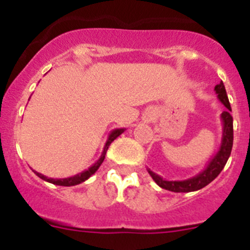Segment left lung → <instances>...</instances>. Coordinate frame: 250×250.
I'll return each instance as SVG.
<instances>
[{"label": "left lung", "instance_id": "obj_1", "mask_svg": "<svg viewBox=\"0 0 250 250\" xmlns=\"http://www.w3.org/2000/svg\"><path fill=\"white\" fill-rule=\"evenodd\" d=\"M215 94L218 95V99L220 103L227 107L225 111L222 112L220 118L223 123V135H222V144H220L219 150L216 151L215 155L213 156L207 167L203 171H200L198 175L193 178L185 179V180H165L160 175L155 174L150 169H147V173L152 178V180L156 183L160 188L165 190L174 191V193H190V191H196L207 187L209 183H211L216 176L219 175L220 171L224 169L229 156H230L231 147H233V118H231L230 104L228 100V95L225 91L224 83L220 81L218 85L214 87Z\"/></svg>", "mask_w": 250, "mask_h": 250}]
</instances>
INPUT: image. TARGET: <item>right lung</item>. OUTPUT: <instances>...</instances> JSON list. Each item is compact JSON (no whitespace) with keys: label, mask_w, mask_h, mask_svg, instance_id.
<instances>
[{"label":"right lung","mask_w":250,"mask_h":250,"mask_svg":"<svg viewBox=\"0 0 250 250\" xmlns=\"http://www.w3.org/2000/svg\"><path fill=\"white\" fill-rule=\"evenodd\" d=\"M124 131H125V129H115L110 132L109 138H107V140H106L105 146H104V150H103V152H101V156L99 158V160L96 161L94 165H91L89 169L85 170V171H83V173L76 174V175H74V176H70V178H63V179L47 178V176L37 173V171H35L34 170L35 174H36L39 178L42 179V180H45V182H48V183H51V184H55V185H61V187H74V185L81 184V183H83L85 180H87L90 176L94 175V174L96 173V170H98L99 167H100V165L103 164V161H104V159H105V155H106V151H107V149H109L110 144H111L112 141L118 138L119 135H121Z\"/></svg>","instance_id":"obj_1"}]
</instances>
